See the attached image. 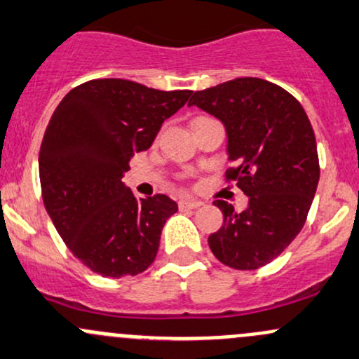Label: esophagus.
I'll return each instance as SVG.
<instances>
[{
  "label": "esophagus",
  "instance_id": "obj_1",
  "mask_svg": "<svg viewBox=\"0 0 359 359\" xmlns=\"http://www.w3.org/2000/svg\"><path fill=\"white\" fill-rule=\"evenodd\" d=\"M203 203L199 201V199H182L180 201V208H189V210H194V208H199Z\"/></svg>",
  "mask_w": 359,
  "mask_h": 359
}]
</instances>
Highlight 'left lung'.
I'll return each mask as SVG.
<instances>
[{
  "label": "left lung",
  "instance_id": "8db88e82",
  "mask_svg": "<svg viewBox=\"0 0 359 359\" xmlns=\"http://www.w3.org/2000/svg\"><path fill=\"white\" fill-rule=\"evenodd\" d=\"M189 107L224 123L229 160L236 163L225 175L249 198L241 213L227 201L213 203L224 225L208 237L211 252L230 269L265 266L301 232L318 186V153L306 111L287 90L256 77L196 90Z\"/></svg>",
  "mask_w": 359,
  "mask_h": 359
}]
</instances>
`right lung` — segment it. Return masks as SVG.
I'll use <instances>...</instances> for the list:
<instances>
[{
  "instance_id": "add662e5",
  "label": "right lung",
  "mask_w": 359,
  "mask_h": 359,
  "mask_svg": "<svg viewBox=\"0 0 359 359\" xmlns=\"http://www.w3.org/2000/svg\"><path fill=\"white\" fill-rule=\"evenodd\" d=\"M191 94L97 79L72 89L53 113L39 151L43 201L75 258L96 273L137 275L156 258L179 206L165 194L135 199L122 179Z\"/></svg>"
}]
</instances>
